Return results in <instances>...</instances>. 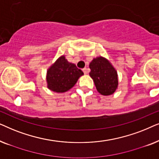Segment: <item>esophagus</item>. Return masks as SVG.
I'll return each instance as SVG.
<instances>
[{
    "instance_id": "34e87169",
    "label": "esophagus",
    "mask_w": 159,
    "mask_h": 159,
    "mask_svg": "<svg viewBox=\"0 0 159 159\" xmlns=\"http://www.w3.org/2000/svg\"><path fill=\"white\" fill-rule=\"evenodd\" d=\"M82 71H83V72H84V75H86V74H88V69H87V68L82 69Z\"/></svg>"
}]
</instances>
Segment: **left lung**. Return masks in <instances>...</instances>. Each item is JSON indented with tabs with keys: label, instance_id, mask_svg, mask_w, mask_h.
Masks as SVG:
<instances>
[{
	"label": "left lung",
	"instance_id": "obj_1",
	"mask_svg": "<svg viewBox=\"0 0 159 159\" xmlns=\"http://www.w3.org/2000/svg\"><path fill=\"white\" fill-rule=\"evenodd\" d=\"M90 77L98 92L103 95H112L118 88V75L111 62L103 56L93 58L90 63Z\"/></svg>",
	"mask_w": 159,
	"mask_h": 159
}]
</instances>
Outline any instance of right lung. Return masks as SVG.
<instances>
[{
  "label": "right lung",
  "mask_w": 159,
  "mask_h": 159,
  "mask_svg": "<svg viewBox=\"0 0 159 159\" xmlns=\"http://www.w3.org/2000/svg\"><path fill=\"white\" fill-rule=\"evenodd\" d=\"M84 75L75 64L69 63L64 56H60L47 71V87L56 93H65L74 87Z\"/></svg>",
  "instance_id": "1"
}]
</instances>
